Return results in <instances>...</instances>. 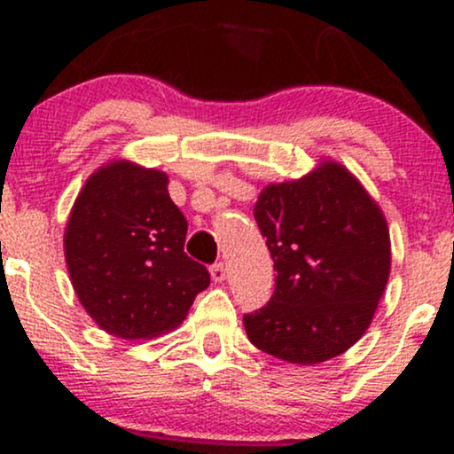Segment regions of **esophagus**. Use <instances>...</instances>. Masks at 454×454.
<instances>
[{
	"instance_id": "34e87169",
	"label": "esophagus",
	"mask_w": 454,
	"mask_h": 454,
	"mask_svg": "<svg viewBox=\"0 0 454 454\" xmlns=\"http://www.w3.org/2000/svg\"><path fill=\"white\" fill-rule=\"evenodd\" d=\"M226 275H228V270H226V264H223V262H215L211 267V278H213V281H215V284H222V281L226 279Z\"/></svg>"
}]
</instances>
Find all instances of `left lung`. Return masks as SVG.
<instances>
[{"instance_id":"1","label":"left lung","mask_w":454,"mask_h":454,"mask_svg":"<svg viewBox=\"0 0 454 454\" xmlns=\"http://www.w3.org/2000/svg\"><path fill=\"white\" fill-rule=\"evenodd\" d=\"M273 258L275 293L243 316L258 350L294 364L340 356L364 335L390 273L384 213L350 170L322 161L270 184L254 207Z\"/></svg>"}]
</instances>
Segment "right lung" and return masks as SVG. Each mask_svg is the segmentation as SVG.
<instances>
[{
	"label": "right lung",
	"mask_w": 454,
	"mask_h": 454,
	"mask_svg": "<svg viewBox=\"0 0 454 454\" xmlns=\"http://www.w3.org/2000/svg\"><path fill=\"white\" fill-rule=\"evenodd\" d=\"M185 234L161 170L114 160L87 179L64 249L74 293L98 326L121 340H151L185 320L211 281L184 252Z\"/></svg>",
	"instance_id": "1"
}]
</instances>
